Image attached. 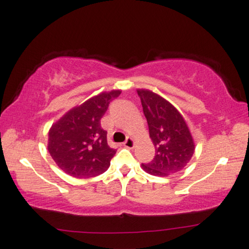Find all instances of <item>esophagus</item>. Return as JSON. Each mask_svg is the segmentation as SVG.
<instances>
[{"instance_id":"obj_1","label":"esophagus","mask_w":249,"mask_h":249,"mask_svg":"<svg viewBox=\"0 0 249 249\" xmlns=\"http://www.w3.org/2000/svg\"><path fill=\"white\" fill-rule=\"evenodd\" d=\"M124 146L127 148H133L135 146V142L132 139V137H127L126 141L124 142Z\"/></svg>"}]
</instances>
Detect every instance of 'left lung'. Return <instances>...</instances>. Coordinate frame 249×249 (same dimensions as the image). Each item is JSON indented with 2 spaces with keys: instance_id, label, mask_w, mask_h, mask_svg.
Segmentation results:
<instances>
[{
  "instance_id": "1",
  "label": "left lung",
  "mask_w": 249,
  "mask_h": 249,
  "mask_svg": "<svg viewBox=\"0 0 249 249\" xmlns=\"http://www.w3.org/2000/svg\"><path fill=\"white\" fill-rule=\"evenodd\" d=\"M137 94L155 147L153 160L142 164V168L154 176L175 174L186 166L195 152L186 121L174 105L159 94L145 89H137Z\"/></svg>"
}]
</instances>
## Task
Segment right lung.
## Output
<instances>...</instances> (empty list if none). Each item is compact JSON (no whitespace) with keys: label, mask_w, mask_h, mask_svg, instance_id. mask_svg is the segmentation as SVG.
<instances>
[{"label":"right lung","mask_w":249,"mask_h":249,"mask_svg":"<svg viewBox=\"0 0 249 249\" xmlns=\"http://www.w3.org/2000/svg\"><path fill=\"white\" fill-rule=\"evenodd\" d=\"M121 93V89H113L90 97L50 128L47 149L68 175L89 178L107 171L116 151L107 144V132L101 127V118Z\"/></svg>","instance_id":"add662e5"}]
</instances>
